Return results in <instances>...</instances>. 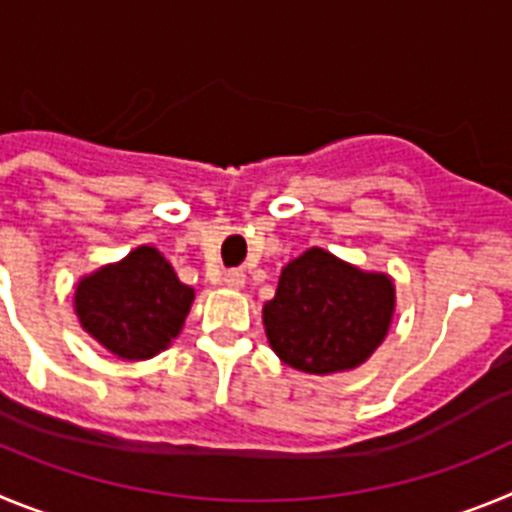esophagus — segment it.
<instances>
[{
	"label": "esophagus",
	"mask_w": 512,
	"mask_h": 512,
	"mask_svg": "<svg viewBox=\"0 0 512 512\" xmlns=\"http://www.w3.org/2000/svg\"><path fill=\"white\" fill-rule=\"evenodd\" d=\"M225 284H228L230 289H243V287H246V274H243V269L225 271Z\"/></svg>",
	"instance_id": "obj_1"
}]
</instances>
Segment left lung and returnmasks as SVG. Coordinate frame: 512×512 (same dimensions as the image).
<instances>
[{"mask_svg":"<svg viewBox=\"0 0 512 512\" xmlns=\"http://www.w3.org/2000/svg\"><path fill=\"white\" fill-rule=\"evenodd\" d=\"M395 315V284L361 271L323 248H307L282 269L277 295L264 305L274 354L307 374L356 369L384 341Z\"/></svg>","mask_w":512,"mask_h":512,"instance_id":"obj_1","label":"left lung"}]
</instances>
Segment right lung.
I'll return each instance as SVG.
<instances>
[{
    "label": "right lung",
    "instance_id": "obj_1",
    "mask_svg": "<svg viewBox=\"0 0 512 512\" xmlns=\"http://www.w3.org/2000/svg\"><path fill=\"white\" fill-rule=\"evenodd\" d=\"M194 289L153 246H138L117 264L76 284L81 328L125 361H143L171 346L189 315Z\"/></svg>",
    "mask_w": 512,
    "mask_h": 512
}]
</instances>
